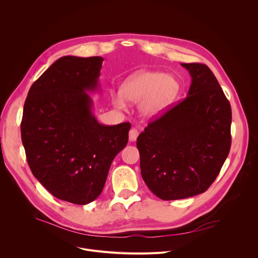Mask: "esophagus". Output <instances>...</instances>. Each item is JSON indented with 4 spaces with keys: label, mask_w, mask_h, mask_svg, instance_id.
I'll return each mask as SVG.
<instances>
[{
    "label": "esophagus",
    "mask_w": 258,
    "mask_h": 258,
    "mask_svg": "<svg viewBox=\"0 0 258 258\" xmlns=\"http://www.w3.org/2000/svg\"><path fill=\"white\" fill-rule=\"evenodd\" d=\"M138 136H139L138 130H137L136 127H133V128L130 131V141H131V142L136 141L137 138H138Z\"/></svg>",
    "instance_id": "1"
}]
</instances>
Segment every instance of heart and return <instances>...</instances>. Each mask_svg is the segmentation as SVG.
Wrapping results in <instances>:
<instances>
[{"instance_id": "heart-1", "label": "heart", "mask_w": 258, "mask_h": 258, "mask_svg": "<svg viewBox=\"0 0 258 258\" xmlns=\"http://www.w3.org/2000/svg\"><path fill=\"white\" fill-rule=\"evenodd\" d=\"M179 92L178 82L161 71H141L130 77L120 87V95H113V104L123 109L125 101L139 103L142 116L160 115L174 101Z\"/></svg>"}]
</instances>
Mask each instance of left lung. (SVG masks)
<instances>
[{
  "instance_id": "8db88e82",
  "label": "left lung",
  "mask_w": 258,
  "mask_h": 258,
  "mask_svg": "<svg viewBox=\"0 0 258 258\" xmlns=\"http://www.w3.org/2000/svg\"><path fill=\"white\" fill-rule=\"evenodd\" d=\"M192 84L188 95L145 127L137 140L141 174L162 200L204 193L231 149L232 109L205 64L181 63Z\"/></svg>"
}]
</instances>
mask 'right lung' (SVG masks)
<instances>
[{
	"label": "right lung",
	"mask_w": 258,
	"mask_h": 258,
	"mask_svg": "<svg viewBox=\"0 0 258 258\" xmlns=\"http://www.w3.org/2000/svg\"><path fill=\"white\" fill-rule=\"evenodd\" d=\"M102 57L64 56L29 89L21 140L32 174L56 198L85 205L102 192L130 122L104 125L86 91L98 88Z\"/></svg>",
	"instance_id": "obj_1"
}]
</instances>
